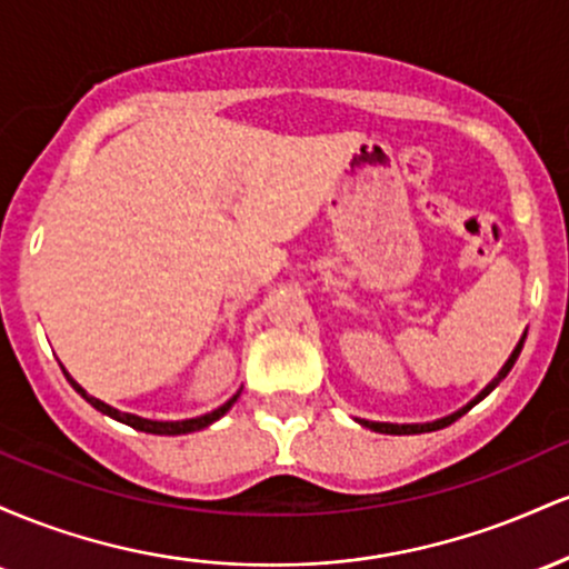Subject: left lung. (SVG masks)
Returning <instances> with one entry per match:
<instances>
[{
    "label": "left lung",
    "mask_w": 569,
    "mask_h": 569,
    "mask_svg": "<svg viewBox=\"0 0 569 569\" xmlns=\"http://www.w3.org/2000/svg\"><path fill=\"white\" fill-rule=\"evenodd\" d=\"M525 339H527V331L525 335H521V339H519V345H516L513 348V352L511 356H508V361L502 363V369L498 371V377H495L492 382L487 385L485 390H481L479 396L476 398H471V401L466 403V407L462 409H457V411H452V415H447V417H441V420H433V422H403V426H398V422H375V420H361V417H356V422H361L363 428H369V430H377V433H390V436H411V433H430V430H439V428H447V426H452V422L457 420V417H462L466 415L468 409H473L476 403L479 401H485V398L492 393L495 388H498V385L506 380L508 377V371L513 369V363H516V358H519V352H521V348H525Z\"/></svg>",
    "instance_id": "left-lung-1"
}]
</instances>
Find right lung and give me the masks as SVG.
Returning <instances> with one entry per match:
<instances>
[{
    "mask_svg": "<svg viewBox=\"0 0 569 569\" xmlns=\"http://www.w3.org/2000/svg\"><path fill=\"white\" fill-rule=\"evenodd\" d=\"M63 375H67V380H69V385L71 388L77 390V393H80L84 401L90 403V407L93 409H98L101 411V415H107V417H112V420H117V422H126V426H130V428H136V430H143V433H154V436H181V433H194V430H202V428H208L211 426V422H217L219 417H224L227 411L232 409V403L238 401V396H240V390L238 393H234L230 401L227 403H221L219 409H213V411H208V415H200V417H192V420H147V417H139V415H130V411H120V409H114V407H109V403H103L101 398H96V396H90L88 390L82 388L80 382L74 380V377L69 375L67 369H63Z\"/></svg>",
    "mask_w": 569,
    "mask_h": 569,
    "instance_id": "add662e5",
    "label": "right lung"
}]
</instances>
